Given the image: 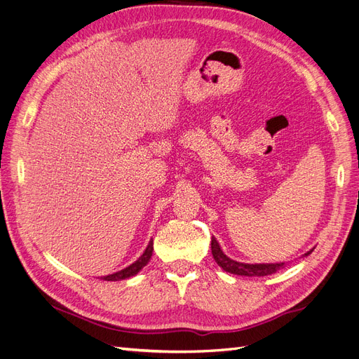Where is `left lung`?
<instances>
[{"label":"left lung","instance_id":"obj_1","mask_svg":"<svg viewBox=\"0 0 359 359\" xmlns=\"http://www.w3.org/2000/svg\"><path fill=\"white\" fill-rule=\"evenodd\" d=\"M211 252L212 257L217 262V265L222 266L226 273L236 274V276H247V277H264V276H271L277 273L280 268H283L285 264H243V262H236V260H232L231 257H227L223 250L220 248L219 243H217L215 238L212 236L211 240ZM310 252L306 253L309 256Z\"/></svg>","mask_w":359,"mask_h":359}]
</instances>
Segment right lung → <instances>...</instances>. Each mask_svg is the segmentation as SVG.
Instances as JSON below:
<instances>
[{
	"mask_svg": "<svg viewBox=\"0 0 359 359\" xmlns=\"http://www.w3.org/2000/svg\"><path fill=\"white\" fill-rule=\"evenodd\" d=\"M153 250H154V247H153V240H151V241L148 243V247L145 248V252L142 253V256H140L135 264H132V265L124 268V269H121V271H118V273H114V274H109V276H104V277H102V280H106V281H119V280H126V278H128V277L136 276V274L139 273V271L142 269V268L149 262L151 256H153Z\"/></svg>",
	"mask_w": 359,
	"mask_h": 359,
	"instance_id": "obj_1",
	"label": "right lung"
}]
</instances>
